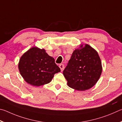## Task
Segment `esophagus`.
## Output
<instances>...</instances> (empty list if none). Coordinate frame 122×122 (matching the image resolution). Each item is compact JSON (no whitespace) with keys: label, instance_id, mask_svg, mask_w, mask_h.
I'll list each match as a JSON object with an SVG mask.
<instances>
[{"label":"esophagus","instance_id":"1","mask_svg":"<svg viewBox=\"0 0 122 122\" xmlns=\"http://www.w3.org/2000/svg\"><path fill=\"white\" fill-rule=\"evenodd\" d=\"M59 66L60 67V69H61V71H63L64 69V65L63 64H61L59 65Z\"/></svg>","mask_w":122,"mask_h":122}]
</instances>
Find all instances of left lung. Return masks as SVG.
Masks as SVG:
<instances>
[{
  "label": "left lung",
  "mask_w": 122,
  "mask_h": 122,
  "mask_svg": "<svg viewBox=\"0 0 122 122\" xmlns=\"http://www.w3.org/2000/svg\"><path fill=\"white\" fill-rule=\"evenodd\" d=\"M73 51L63 71L67 85L78 91L92 87L102 73L101 59L97 51L88 44Z\"/></svg>",
  "instance_id": "8db88e82"
}]
</instances>
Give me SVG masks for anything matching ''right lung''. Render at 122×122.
I'll use <instances>...</instances> for the list:
<instances>
[{"label": "right lung", "instance_id": "right-lung-1", "mask_svg": "<svg viewBox=\"0 0 122 122\" xmlns=\"http://www.w3.org/2000/svg\"><path fill=\"white\" fill-rule=\"evenodd\" d=\"M21 75L27 83L35 86L48 84L61 69L53 57L44 49L36 47L29 49L21 57L19 63Z\"/></svg>", "mask_w": 122, "mask_h": 122}]
</instances>
